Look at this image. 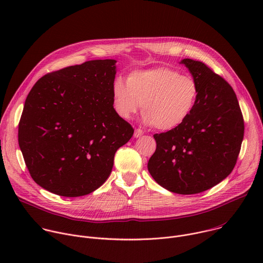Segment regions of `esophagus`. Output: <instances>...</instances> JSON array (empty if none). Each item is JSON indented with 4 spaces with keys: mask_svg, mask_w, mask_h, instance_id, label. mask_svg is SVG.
Segmentation results:
<instances>
[{
    "mask_svg": "<svg viewBox=\"0 0 263 263\" xmlns=\"http://www.w3.org/2000/svg\"><path fill=\"white\" fill-rule=\"evenodd\" d=\"M142 135H143L142 130H140V129H136V130L134 131V137L138 138V137H140V136H142Z\"/></svg>",
    "mask_w": 263,
    "mask_h": 263,
    "instance_id": "obj_1",
    "label": "esophagus"
}]
</instances>
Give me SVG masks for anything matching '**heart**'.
Masks as SVG:
<instances>
[{
  "instance_id": "heart-1",
  "label": "heart",
  "mask_w": 263,
  "mask_h": 263,
  "mask_svg": "<svg viewBox=\"0 0 263 263\" xmlns=\"http://www.w3.org/2000/svg\"><path fill=\"white\" fill-rule=\"evenodd\" d=\"M112 99L117 115L130 120L139 110L143 123L159 131H171L190 118L196 106L199 86L196 80L168 67L134 70L115 79Z\"/></svg>"
}]
</instances>
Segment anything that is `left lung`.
<instances>
[{
	"mask_svg": "<svg viewBox=\"0 0 263 263\" xmlns=\"http://www.w3.org/2000/svg\"><path fill=\"white\" fill-rule=\"evenodd\" d=\"M199 86L190 118L178 128L155 134L156 151L147 170L163 189L180 195L205 192L234 168L245 124L231 85L205 63L181 60Z\"/></svg>",
	"mask_w": 263,
	"mask_h": 263,
	"instance_id": "8db88e82",
	"label": "left lung"
}]
</instances>
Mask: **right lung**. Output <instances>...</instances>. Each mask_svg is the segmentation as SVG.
I'll return each instance as SVG.
<instances>
[{
  "label": "right lung",
  "mask_w": 263,
  "mask_h": 263,
  "mask_svg": "<svg viewBox=\"0 0 263 263\" xmlns=\"http://www.w3.org/2000/svg\"><path fill=\"white\" fill-rule=\"evenodd\" d=\"M117 60H90L47 73L30 90L18 144L32 179L62 197L88 195L107 180L133 135L114 108Z\"/></svg>",
  "instance_id": "add662e5"
}]
</instances>
